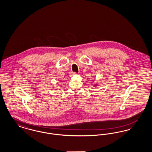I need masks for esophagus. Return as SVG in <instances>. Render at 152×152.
<instances>
[{"label":"esophagus","mask_w":152,"mask_h":152,"mask_svg":"<svg viewBox=\"0 0 152 152\" xmlns=\"http://www.w3.org/2000/svg\"><path fill=\"white\" fill-rule=\"evenodd\" d=\"M76 74H77L76 72H73L72 75H76Z\"/></svg>","instance_id":"obj_1"}]
</instances>
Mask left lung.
Listing matches in <instances>:
<instances>
[{
  "instance_id": "left-lung-1",
  "label": "left lung",
  "mask_w": 152,
  "mask_h": 152,
  "mask_svg": "<svg viewBox=\"0 0 152 152\" xmlns=\"http://www.w3.org/2000/svg\"><path fill=\"white\" fill-rule=\"evenodd\" d=\"M99 85H98V83H94V87H98Z\"/></svg>"
}]
</instances>
